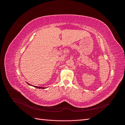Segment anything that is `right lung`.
<instances>
[{
	"mask_svg": "<svg viewBox=\"0 0 125 125\" xmlns=\"http://www.w3.org/2000/svg\"><path fill=\"white\" fill-rule=\"evenodd\" d=\"M29 85H30V84H29V83H28ZM34 87H36V88H39V89H44V88H43V87H40V86H35ZM45 89V88H44Z\"/></svg>",
	"mask_w": 125,
	"mask_h": 125,
	"instance_id": "1",
	"label": "right lung"
}]
</instances>
